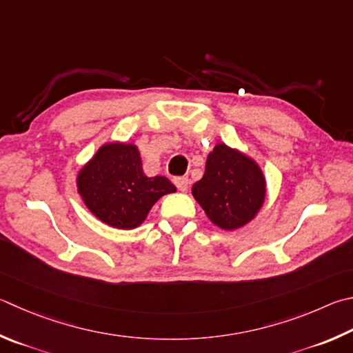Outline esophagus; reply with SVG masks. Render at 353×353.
Instances as JSON below:
<instances>
[{"label": "esophagus", "instance_id": "1", "mask_svg": "<svg viewBox=\"0 0 353 353\" xmlns=\"http://www.w3.org/2000/svg\"><path fill=\"white\" fill-rule=\"evenodd\" d=\"M174 185L179 188V191H183V193H185V191L188 190V185H190L188 177H176Z\"/></svg>", "mask_w": 353, "mask_h": 353}]
</instances>
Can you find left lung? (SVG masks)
<instances>
[{"instance_id":"8db88e82","label":"left lung","mask_w":353,"mask_h":353,"mask_svg":"<svg viewBox=\"0 0 353 353\" xmlns=\"http://www.w3.org/2000/svg\"><path fill=\"white\" fill-rule=\"evenodd\" d=\"M191 193L211 223L233 232L252 222L264 207L267 181L253 157L216 143L207 157L203 176Z\"/></svg>"}]
</instances>
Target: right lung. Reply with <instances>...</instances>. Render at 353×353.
I'll return each mask as SVG.
<instances>
[{"label": "right lung", "mask_w": 353, "mask_h": 353, "mask_svg": "<svg viewBox=\"0 0 353 353\" xmlns=\"http://www.w3.org/2000/svg\"><path fill=\"white\" fill-rule=\"evenodd\" d=\"M75 183L86 208L117 230L140 227L160 197L176 193L166 177L145 174L137 145L120 140L101 145L77 172Z\"/></svg>", "instance_id": "1"}]
</instances>
